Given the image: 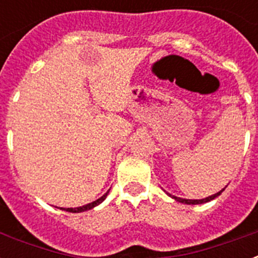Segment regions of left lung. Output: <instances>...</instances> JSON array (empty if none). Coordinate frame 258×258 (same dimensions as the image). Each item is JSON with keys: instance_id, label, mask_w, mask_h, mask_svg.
I'll return each mask as SVG.
<instances>
[{"instance_id": "1", "label": "left lung", "mask_w": 258, "mask_h": 258, "mask_svg": "<svg viewBox=\"0 0 258 258\" xmlns=\"http://www.w3.org/2000/svg\"><path fill=\"white\" fill-rule=\"evenodd\" d=\"M223 190H225V188H223ZM223 190H221L220 192H217V194H214V195H212V197H208V198H206V199H200V200L182 199V198H177V197H172V198H173V199L177 200V202H179V203H184V204H202V203L211 202V200H213L214 198H217L218 195H221V194H222V191H223Z\"/></svg>"}]
</instances>
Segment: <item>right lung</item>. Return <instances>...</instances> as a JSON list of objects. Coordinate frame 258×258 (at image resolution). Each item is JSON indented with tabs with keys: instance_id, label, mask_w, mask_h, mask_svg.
<instances>
[{
	"instance_id": "1",
	"label": "right lung",
	"mask_w": 258,
	"mask_h": 258,
	"mask_svg": "<svg viewBox=\"0 0 258 258\" xmlns=\"http://www.w3.org/2000/svg\"><path fill=\"white\" fill-rule=\"evenodd\" d=\"M107 194H108V191H107V192L104 194V195L102 198H99V199H97V200H95V202H93V203H89V204H86V206L79 207V208H63V211L71 212V213H80V212L89 211V209H92V208H94V207H97L98 204H101V203L103 202L104 199H106Z\"/></svg>"
}]
</instances>
